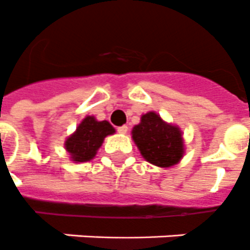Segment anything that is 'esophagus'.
Here are the masks:
<instances>
[{
	"instance_id": "esophagus-1",
	"label": "esophagus",
	"mask_w": 250,
	"mask_h": 250,
	"mask_svg": "<svg viewBox=\"0 0 250 250\" xmlns=\"http://www.w3.org/2000/svg\"><path fill=\"white\" fill-rule=\"evenodd\" d=\"M127 130H129V127L126 126V125H123V126H120V127H117V131H119L120 134H126L127 133Z\"/></svg>"
}]
</instances>
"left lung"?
<instances>
[{"label": "left lung", "instance_id": "left-lung-1", "mask_svg": "<svg viewBox=\"0 0 250 250\" xmlns=\"http://www.w3.org/2000/svg\"><path fill=\"white\" fill-rule=\"evenodd\" d=\"M131 138L146 161L159 167L177 165L185 155V139L178 125L167 123L155 111L141 116Z\"/></svg>", "mask_w": 250, "mask_h": 250}]
</instances>
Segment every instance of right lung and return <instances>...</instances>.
Here are the masks:
<instances>
[{
	"label": "right lung",
	"instance_id": "right-lung-1",
	"mask_svg": "<svg viewBox=\"0 0 250 250\" xmlns=\"http://www.w3.org/2000/svg\"><path fill=\"white\" fill-rule=\"evenodd\" d=\"M115 127L107 121H98L94 116H86L76 130L65 138L64 148L73 163H86L95 157L105 137L115 134Z\"/></svg>",
	"mask_w": 250,
	"mask_h": 250
}]
</instances>
